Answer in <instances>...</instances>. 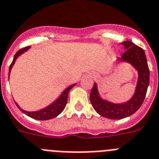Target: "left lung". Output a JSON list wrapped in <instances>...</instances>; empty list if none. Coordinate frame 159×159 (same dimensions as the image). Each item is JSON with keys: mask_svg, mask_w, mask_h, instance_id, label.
<instances>
[{"mask_svg": "<svg viewBox=\"0 0 159 159\" xmlns=\"http://www.w3.org/2000/svg\"><path fill=\"white\" fill-rule=\"evenodd\" d=\"M122 44L126 50L120 60L130 62L139 73L138 84L132 98L128 102L117 104L103 101L99 97L96 83L89 96L90 102L97 113L111 120H120L135 113L145 99L150 82V70L144 50L131 41H124Z\"/></svg>", "mask_w": 159, "mask_h": 159, "instance_id": "8db88e82", "label": "left lung"}]
</instances>
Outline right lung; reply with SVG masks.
Instances as JSON below:
<instances>
[{
	"label": "right lung",
	"mask_w": 159,
	"mask_h": 159,
	"mask_svg": "<svg viewBox=\"0 0 159 159\" xmlns=\"http://www.w3.org/2000/svg\"><path fill=\"white\" fill-rule=\"evenodd\" d=\"M29 47H26V48H21L20 50L17 51L16 53V55H14V58L13 60H12V63L9 66V71H8V79H9V74L10 72H11V69H12V66L14 65L15 63V61L16 60L17 57L20 55L22 53H24V51H26L27 50H28ZM75 85H72L70 86H69L66 89L64 90V92L62 93V95L58 97V99L56 101L51 104V105H49L48 107L47 108H43V109H41L39 111H24L23 109H21L19 107V105L16 103V106L19 108V109L22 112H24V114H26L27 116H30L31 118H33L35 119V120H51L52 118H55L57 116L59 115L63 109L65 108L66 105V103H67V98H68V93H69L70 90L73 88Z\"/></svg>",
	"instance_id": "add662e5"
}]
</instances>
